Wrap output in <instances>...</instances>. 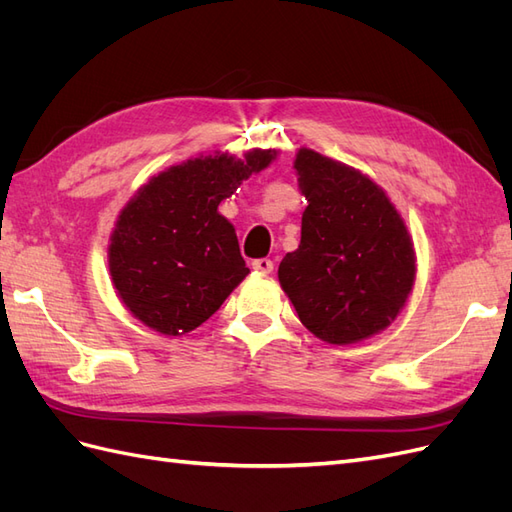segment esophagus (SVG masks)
I'll return each mask as SVG.
<instances>
[{"label": "esophagus", "mask_w": 512, "mask_h": 512, "mask_svg": "<svg viewBox=\"0 0 512 512\" xmlns=\"http://www.w3.org/2000/svg\"><path fill=\"white\" fill-rule=\"evenodd\" d=\"M252 269H256L258 273H271L273 260L271 258H256V260H252Z\"/></svg>", "instance_id": "obj_1"}]
</instances>
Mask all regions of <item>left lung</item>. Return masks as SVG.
Here are the masks:
<instances>
[{
    "instance_id": "8db88e82",
    "label": "left lung",
    "mask_w": 512,
    "mask_h": 512,
    "mask_svg": "<svg viewBox=\"0 0 512 512\" xmlns=\"http://www.w3.org/2000/svg\"><path fill=\"white\" fill-rule=\"evenodd\" d=\"M307 198L301 243L280 262V282L305 327L327 344H354L397 318L414 284L404 220L369 177L299 149Z\"/></svg>"
}]
</instances>
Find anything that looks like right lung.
I'll use <instances>...</instances> for the list:
<instances>
[{"mask_svg":"<svg viewBox=\"0 0 512 512\" xmlns=\"http://www.w3.org/2000/svg\"><path fill=\"white\" fill-rule=\"evenodd\" d=\"M275 151L245 160L207 156L164 170L123 207L108 269L121 301L153 331L190 333L209 320L250 273L235 228L218 205L267 168Z\"/></svg>","mask_w":512,"mask_h":512,"instance_id":"right-lung-1","label":"right lung"}]
</instances>
